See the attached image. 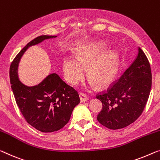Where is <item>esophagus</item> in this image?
Instances as JSON below:
<instances>
[{
  "label": "esophagus",
  "instance_id": "obj_1",
  "mask_svg": "<svg viewBox=\"0 0 160 160\" xmlns=\"http://www.w3.org/2000/svg\"><path fill=\"white\" fill-rule=\"evenodd\" d=\"M80 99H81V102H87V101L88 99V97L85 94H83V93H81L80 94Z\"/></svg>",
  "mask_w": 160,
  "mask_h": 160
}]
</instances>
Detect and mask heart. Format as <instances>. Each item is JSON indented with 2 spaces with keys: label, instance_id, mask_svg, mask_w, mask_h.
Segmentation results:
<instances>
[{
  "label": "heart",
  "instance_id": "heart-1",
  "mask_svg": "<svg viewBox=\"0 0 160 160\" xmlns=\"http://www.w3.org/2000/svg\"><path fill=\"white\" fill-rule=\"evenodd\" d=\"M107 42L94 41L82 46L77 53V58L65 56L62 68L66 79L72 84H76L82 79L87 65V75L90 77V85L94 82L100 85L111 82L118 69L119 56L117 51L109 50Z\"/></svg>",
  "mask_w": 160,
  "mask_h": 160
}]
</instances>
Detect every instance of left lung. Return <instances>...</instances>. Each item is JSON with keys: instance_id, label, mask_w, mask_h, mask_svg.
<instances>
[{"instance_id": "obj_1", "label": "left lung", "mask_w": 160, "mask_h": 160, "mask_svg": "<svg viewBox=\"0 0 160 160\" xmlns=\"http://www.w3.org/2000/svg\"><path fill=\"white\" fill-rule=\"evenodd\" d=\"M151 87L150 65L143 51L138 47L136 58L119 79L97 96L103 104L97 120L110 129H119L131 124L143 112Z\"/></svg>"}]
</instances>
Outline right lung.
<instances>
[{"label":"right lung","instance_id":"right-lung-1","mask_svg":"<svg viewBox=\"0 0 160 160\" xmlns=\"http://www.w3.org/2000/svg\"><path fill=\"white\" fill-rule=\"evenodd\" d=\"M57 36H40L30 41L16 56L10 67V82L19 109L26 122L42 132L63 128L69 121L74 107L80 102L78 92L55 73L37 85L28 87L18 78V68L27 49Z\"/></svg>","mask_w":160,"mask_h":160}]
</instances>
